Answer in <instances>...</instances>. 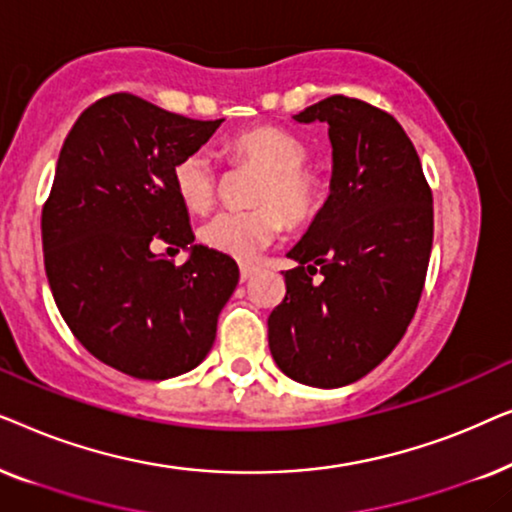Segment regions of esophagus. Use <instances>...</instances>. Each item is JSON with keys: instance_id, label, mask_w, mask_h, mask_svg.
<instances>
[{"instance_id": "esophagus-1", "label": "esophagus", "mask_w": 512, "mask_h": 512, "mask_svg": "<svg viewBox=\"0 0 512 512\" xmlns=\"http://www.w3.org/2000/svg\"><path fill=\"white\" fill-rule=\"evenodd\" d=\"M254 275H256L254 265H247V263L240 265V279H242V282H247V279H251Z\"/></svg>"}]
</instances>
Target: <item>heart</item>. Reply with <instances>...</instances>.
<instances>
[{"label": "heart", "instance_id": "obj_1", "mask_svg": "<svg viewBox=\"0 0 512 512\" xmlns=\"http://www.w3.org/2000/svg\"><path fill=\"white\" fill-rule=\"evenodd\" d=\"M230 163L254 165L261 170L251 200L261 202L249 209H226L200 228V242L237 261H251L270 247L284 230V211L291 223H305L324 202L319 174L303 165L305 144L275 125L237 132L228 139ZM172 181L179 198L191 212H207L219 193V174L207 151H191L177 160ZM282 208L281 213L278 209Z\"/></svg>", "mask_w": 512, "mask_h": 512}]
</instances>
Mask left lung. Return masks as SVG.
Returning a JSON list of instances; mask_svg holds the SVG:
<instances>
[{"label": "left lung", "instance_id": "obj_1", "mask_svg": "<svg viewBox=\"0 0 512 512\" xmlns=\"http://www.w3.org/2000/svg\"><path fill=\"white\" fill-rule=\"evenodd\" d=\"M293 118L328 123L331 195L289 251L298 265L284 272L268 342L291 380L335 389L380 366L415 317L433 198L415 146L387 111L331 95Z\"/></svg>", "mask_w": 512, "mask_h": 512}]
</instances>
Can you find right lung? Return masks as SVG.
I'll return each mask as SVG.
<instances>
[{
	"instance_id": "add662e5",
	"label": "right lung",
	"mask_w": 512,
	"mask_h": 512,
	"mask_svg": "<svg viewBox=\"0 0 512 512\" xmlns=\"http://www.w3.org/2000/svg\"><path fill=\"white\" fill-rule=\"evenodd\" d=\"M219 121H193L130 93L83 111L62 144L41 212L46 277L74 338L137 380L188 373L209 354L240 270L193 244L172 181ZM156 239L192 251L184 266L152 254Z\"/></svg>"
}]
</instances>
